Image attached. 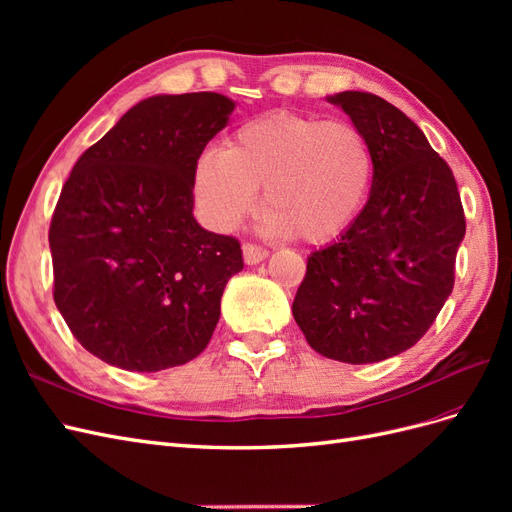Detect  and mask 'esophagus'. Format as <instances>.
Masks as SVG:
<instances>
[{
    "mask_svg": "<svg viewBox=\"0 0 512 512\" xmlns=\"http://www.w3.org/2000/svg\"><path fill=\"white\" fill-rule=\"evenodd\" d=\"M269 256V252L265 250V247H258L254 243H245L243 245V260L245 265H258V262H262Z\"/></svg>",
    "mask_w": 512,
    "mask_h": 512,
    "instance_id": "obj_1",
    "label": "esophagus"
}]
</instances>
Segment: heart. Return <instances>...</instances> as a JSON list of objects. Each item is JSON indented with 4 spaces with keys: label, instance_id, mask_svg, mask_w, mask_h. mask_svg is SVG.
Listing matches in <instances>:
<instances>
[{
    "label": "heart",
    "instance_id": "b5f03b06",
    "mask_svg": "<svg viewBox=\"0 0 512 512\" xmlns=\"http://www.w3.org/2000/svg\"><path fill=\"white\" fill-rule=\"evenodd\" d=\"M374 181L367 136L348 121L275 111L207 149L194 166L192 192L203 220L232 230L256 205L262 185V228L327 243L363 211Z\"/></svg>",
    "mask_w": 512,
    "mask_h": 512
}]
</instances>
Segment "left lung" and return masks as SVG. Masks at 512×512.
<instances>
[{"label": "left lung", "instance_id": "left-lung-1", "mask_svg": "<svg viewBox=\"0 0 512 512\" xmlns=\"http://www.w3.org/2000/svg\"><path fill=\"white\" fill-rule=\"evenodd\" d=\"M374 153V181L354 224L307 258L292 316L307 344L363 365L412 348L455 284L466 235L453 170L416 123L367 91L327 98Z\"/></svg>", "mask_w": 512, "mask_h": 512}]
</instances>
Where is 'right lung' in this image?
<instances>
[{"label": "right lung", "instance_id": "add662e5", "mask_svg": "<svg viewBox=\"0 0 512 512\" xmlns=\"http://www.w3.org/2000/svg\"><path fill=\"white\" fill-rule=\"evenodd\" d=\"M232 111L213 91L141 100L61 190L49 230L55 305L108 365L162 371L209 344L243 256L237 239L196 222L192 177Z\"/></svg>", "mask_w": 512, "mask_h": 512}]
</instances>
